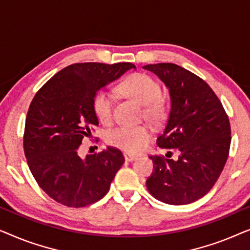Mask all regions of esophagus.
I'll return each instance as SVG.
<instances>
[{"instance_id":"obj_1","label":"esophagus","mask_w":250,"mask_h":250,"mask_svg":"<svg viewBox=\"0 0 250 250\" xmlns=\"http://www.w3.org/2000/svg\"><path fill=\"white\" fill-rule=\"evenodd\" d=\"M124 158H125L126 162H133V160L138 159V156H135V155H132V153H128V152H126V153H124Z\"/></svg>"}]
</instances>
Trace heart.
Returning <instances> with one entry per match:
<instances>
[{
	"instance_id": "1",
	"label": "heart",
	"mask_w": 250,
	"mask_h": 250,
	"mask_svg": "<svg viewBox=\"0 0 250 250\" xmlns=\"http://www.w3.org/2000/svg\"><path fill=\"white\" fill-rule=\"evenodd\" d=\"M123 94L134 98L145 104L146 115L157 119L164 115L166 104L162 97V86L155 78L145 73L128 75L119 84ZM115 98L110 91L102 88L93 98V111L102 123H109L114 114ZM151 139V131L146 125H119L107 133V142L128 152H138Z\"/></svg>"
}]
</instances>
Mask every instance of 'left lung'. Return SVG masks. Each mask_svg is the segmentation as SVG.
I'll return each instance as SVG.
<instances>
[{
	"label": "left lung",
	"mask_w": 250,
	"mask_h": 250,
	"mask_svg": "<svg viewBox=\"0 0 250 250\" xmlns=\"http://www.w3.org/2000/svg\"><path fill=\"white\" fill-rule=\"evenodd\" d=\"M143 68L155 73L170 95L168 122L157 145L180 151L177 160L149 157L155 169L146 188L163 203H193L214 187L227 163L231 143L229 116L209 85L191 71L175 63Z\"/></svg>",
	"instance_id": "1"
}]
</instances>
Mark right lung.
Here are the masks:
<instances>
[{
	"label": "right lung",
	"instance_id": "obj_1",
	"mask_svg": "<svg viewBox=\"0 0 250 250\" xmlns=\"http://www.w3.org/2000/svg\"><path fill=\"white\" fill-rule=\"evenodd\" d=\"M131 62L73 63L50 78L30 102L23 151L34 179L57 203L80 208L105 196L125 159L117 148L82 159L77 150L99 122L93 111L97 92L115 81Z\"/></svg>",
	"mask_w": 250,
	"mask_h": 250
}]
</instances>
